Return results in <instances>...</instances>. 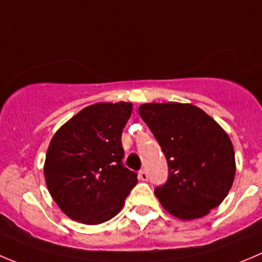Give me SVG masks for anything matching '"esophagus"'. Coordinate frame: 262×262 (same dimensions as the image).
Returning a JSON list of instances; mask_svg holds the SVG:
<instances>
[{"mask_svg": "<svg viewBox=\"0 0 262 262\" xmlns=\"http://www.w3.org/2000/svg\"><path fill=\"white\" fill-rule=\"evenodd\" d=\"M138 178H139V180H141V181H147V180H148L147 172H146V170H139Z\"/></svg>", "mask_w": 262, "mask_h": 262, "instance_id": "34e87169", "label": "esophagus"}]
</instances>
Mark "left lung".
<instances>
[{
  "label": "left lung",
  "mask_w": 262,
  "mask_h": 262,
  "mask_svg": "<svg viewBox=\"0 0 262 262\" xmlns=\"http://www.w3.org/2000/svg\"><path fill=\"white\" fill-rule=\"evenodd\" d=\"M138 112L167 158L168 181L155 189L165 211L195 220L219 207L235 177V154L226 132L189 103H145Z\"/></svg>",
  "instance_id": "obj_1"
}]
</instances>
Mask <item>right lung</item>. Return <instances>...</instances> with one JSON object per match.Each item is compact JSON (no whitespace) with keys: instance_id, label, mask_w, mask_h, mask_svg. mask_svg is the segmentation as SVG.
Segmentation results:
<instances>
[{"instance_id":"add662e5","label":"right lung","mask_w":262,"mask_h":262,"mask_svg":"<svg viewBox=\"0 0 262 262\" xmlns=\"http://www.w3.org/2000/svg\"><path fill=\"white\" fill-rule=\"evenodd\" d=\"M133 104L95 103L82 108L51 138L43 174L49 192L70 219L98 225L116 216L137 185L124 167L121 133Z\"/></svg>"}]
</instances>
